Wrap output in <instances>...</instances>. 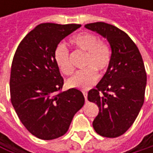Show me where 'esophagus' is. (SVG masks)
Returning a JSON list of instances; mask_svg holds the SVG:
<instances>
[{
	"mask_svg": "<svg viewBox=\"0 0 153 153\" xmlns=\"http://www.w3.org/2000/svg\"><path fill=\"white\" fill-rule=\"evenodd\" d=\"M82 93H83V96H84V97H85V100L87 101V99H88V92L85 91V90H83Z\"/></svg>",
	"mask_w": 153,
	"mask_h": 153,
	"instance_id": "34e87169",
	"label": "esophagus"
}]
</instances>
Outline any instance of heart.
<instances>
[{
	"label": "heart",
	"instance_id": "b5f03b06",
	"mask_svg": "<svg viewBox=\"0 0 153 153\" xmlns=\"http://www.w3.org/2000/svg\"><path fill=\"white\" fill-rule=\"evenodd\" d=\"M69 42L77 51L85 53L82 71L68 79L71 88L88 89L93 86L97 79V73L107 70L111 60V50L106 42L100 41L99 37L91 33H80L73 36ZM54 60L65 75H71L74 72V66L71 61L68 48L64 44H58L54 50Z\"/></svg>",
	"mask_w": 153,
	"mask_h": 153
}]
</instances>
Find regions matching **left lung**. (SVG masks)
I'll return each instance as SVG.
<instances>
[{"label":"left lung","instance_id":"8db88e82","mask_svg":"<svg viewBox=\"0 0 153 153\" xmlns=\"http://www.w3.org/2000/svg\"><path fill=\"white\" fill-rule=\"evenodd\" d=\"M85 27L106 38L111 48L105 74L88 94V101L99 108L93 128L102 137H118L132 126L143 105L147 79L143 61L135 42L116 26L97 22Z\"/></svg>","mask_w":153,"mask_h":153}]
</instances>
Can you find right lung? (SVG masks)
<instances>
[{
	"label": "right lung",
	"instance_id": "obj_1",
	"mask_svg": "<svg viewBox=\"0 0 153 153\" xmlns=\"http://www.w3.org/2000/svg\"><path fill=\"white\" fill-rule=\"evenodd\" d=\"M81 25L45 23L21 41L10 71V100L25 128L34 137L52 140L64 136L84 96L77 88L61 91L64 79L54 60L58 43Z\"/></svg>",
	"mask_w": 153,
	"mask_h": 153
}]
</instances>
